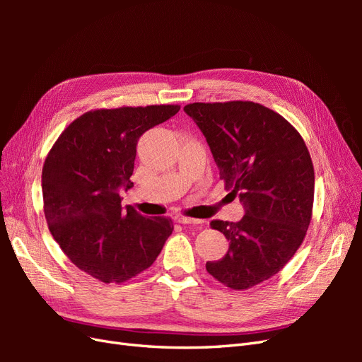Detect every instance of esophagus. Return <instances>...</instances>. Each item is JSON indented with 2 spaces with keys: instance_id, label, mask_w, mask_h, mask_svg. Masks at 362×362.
<instances>
[{
  "instance_id": "34e87169",
  "label": "esophagus",
  "mask_w": 362,
  "mask_h": 362,
  "mask_svg": "<svg viewBox=\"0 0 362 362\" xmlns=\"http://www.w3.org/2000/svg\"><path fill=\"white\" fill-rule=\"evenodd\" d=\"M178 222L182 225H202L204 221L201 218H193V217H185V216H180Z\"/></svg>"
}]
</instances>
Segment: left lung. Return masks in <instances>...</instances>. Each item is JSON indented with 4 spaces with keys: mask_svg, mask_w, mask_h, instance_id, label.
I'll return each mask as SVG.
<instances>
[{
    "mask_svg": "<svg viewBox=\"0 0 362 362\" xmlns=\"http://www.w3.org/2000/svg\"><path fill=\"white\" fill-rule=\"evenodd\" d=\"M204 133L225 189L245 206L240 222L211 221L225 234L226 255L206 272L233 290H247L284 269L313 217L314 166L299 131L252 101L184 107Z\"/></svg>",
    "mask_w": 362,
    "mask_h": 362,
    "instance_id": "1",
    "label": "left lung"
}]
</instances>
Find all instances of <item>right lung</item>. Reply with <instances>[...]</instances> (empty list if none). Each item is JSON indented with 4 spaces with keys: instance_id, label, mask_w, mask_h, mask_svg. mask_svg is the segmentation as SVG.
<instances>
[{
    "instance_id": "obj_1",
    "label": "right lung",
    "mask_w": 362,
    "mask_h": 362,
    "mask_svg": "<svg viewBox=\"0 0 362 362\" xmlns=\"http://www.w3.org/2000/svg\"><path fill=\"white\" fill-rule=\"evenodd\" d=\"M180 105L98 108L76 117L52 145L42 169L49 233L74 264L95 279L125 282L152 266L173 231L169 217L124 210L139 137Z\"/></svg>"
}]
</instances>
